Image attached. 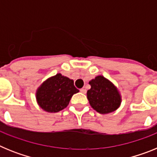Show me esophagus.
I'll return each mask as SVG.
<instances>
[{
	"label": "esophagus",
	"instance_id": "1",
	"mask_svg": "<svg viewBox=\"0 0 157 157\" xmlns=\"http://www.w3.org/2000/svg\"><path fill=\"white\" fill-rule=\"evenodd\" d=\"M80 92L85 94L86 93V89H83L82 88V89H81V90H80Z\"/></svg>",
	"mask_w": 157,
	"mask_h": 157
}]
</instances>
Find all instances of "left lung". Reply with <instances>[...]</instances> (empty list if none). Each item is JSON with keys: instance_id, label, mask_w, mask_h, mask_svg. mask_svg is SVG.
Masks as SVG:
<instances>
[{"instance_id": "obj_1", "label": "left lung", "mask_w": 157, "mask_h": 157, "mask_svg": "<svg viewBox=\"0 0 157 157\" xmlns=\"http://www.w3.org/2000/svg\"><path fill=\"white\" fill-rule=\"evenodd\" d=\"M91 88L87 91V99L94 110L101 114H109L119 109L122 96L117 87L102 75L89 82Z\"/></svg>"}]
</instances>
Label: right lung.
Returning <instances> with one entry per match:
<instances>
[{
	"label": "right lung",
	"instance_id": "1",
	"mask_svg": "<svg viewBox=\"0 0 157 157\" xmlns=\"http://www.w3.org/2000/svg\"><path fill=\"white\" fill-rule=\"evenodd\" d=\"M79 92L74 81L58 73L41 83L36 90V101L45 112L55 113L65 109L75 94Z\"/></svg>",
	"mask_w": 157,
	"mask_h": 157
}]
</instances>
